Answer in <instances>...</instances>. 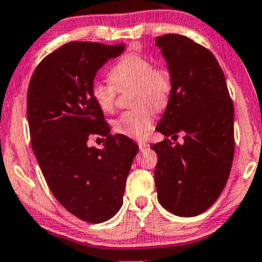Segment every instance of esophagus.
Here are the masks:
<instances>
[{
    "label": "esophagus",
    "mask_w": 262,
    "mask_h": 262,
    "mask_svg": "<svg viewBox=\"0 0 262 262\" xmlns=\"http://www.w3.org/2000/svg\"><path fill=\"white\" fill-rule=\"evenodd\" d=\"M138 146H139V149L143 150V149H146V148L149 147V144L146 143V142H138Z\"/></svg>",
    "instance_id": "1"
}]
</instances>
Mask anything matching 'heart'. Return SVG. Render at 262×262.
Segmentation results:
<instances>
[{"instance_id":"1","label":"heart","mask_w":262,"mask_h":262,"mask_svg":"<svg viewBox=\"0 0 262 262\" xmlns=\"http://www.w3.org/2000/svg\"><path fill=\"white\" fill-rule=\"evenodd\" d=\"M112 84L95 81L91 97L101 112L114 110L116 92L134 87L132 104L134 109L124 112L114 123L115 133L134 139L147 136L155 123L156 110L167 105L172 90V78L168 70L155 67L144 55L130 53L124 55L109 72Z\"/></svg>"}]
</instances>
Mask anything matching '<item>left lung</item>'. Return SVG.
<instances>
[{"label": "left lung", "instance_id": "1", "mask_svg": "<svg viewBox=\"0 0 262 262\" xmlns=\"http://www.w3.org/2000/svg\"><path fill=\"white\" fill-rule=\"evenodd\" d=\"M156 46L172 78L156 128L166 138L152 144L158 156V202L175 215L195 216L212 207L228 180L234 155L233 104L212 52L179 34L158 36ZM179 133L184 143L172 144Z\"/></svg>", "mask_w": 262, "mask_h": 262}]
</instances>
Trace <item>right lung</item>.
<instances>
[{"label":"right lung","instance_id":"1","mask_svg":"<svg viewBox=\"0 0 262 262\" xmlns=\"http://www.w3.org/2000/svg\"><path fill=\"white\" fill-rule=\"evenodd\" d=\"M123 50V44H64L39 63L29 83L26 115L36 161L55 199L89 223L119 212L139 148L128 137L110 134L91 97L97 71ZM92 134L107 137L104 147L86 146Z\"/></svg>","mask_w":262,"mask_h":262}]
</instances>
